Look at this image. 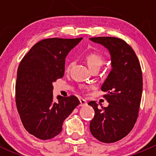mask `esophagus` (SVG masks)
Wrapping results in <instances>:
<instances>
[{
    "label": "esophagus",
    "instance_id": "34e87169",
    "mask_svg": "<svg viewBox=\"0 0 156 156\" xmlns=\"http://www.w3.org/2000/svg\"><path fill=\"white\" fill-rule=\"evenodd\" d=\"M87 105V101L84 99H80V106H85Z\"/></svg>",
    "mask_w": 156,
    "mask_h": 156
}]
</instances>
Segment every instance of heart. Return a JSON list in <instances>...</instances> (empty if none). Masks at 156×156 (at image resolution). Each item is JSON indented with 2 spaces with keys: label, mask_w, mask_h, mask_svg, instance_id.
Returning <instances> with one entry per match:
<instances>
[{
  "label": "heart",
  "mask_w": 156,
  "mask_h": 156,
  "mask_svg": "<svg viewBox=\"0 0 156 156\" xmlns=\"http://www.w3.org/2000/svg\"><path fill=\"white\" fill-rule=\"evenodd\" d=\"M84 59H85L88 67L90 69L94 68L100 69L105 61L103 55L97 53V52H90L87 54H86ZM70 66L71 65L69 64V67H70Z\"/></svg>",
  "instance_id": "b5f03b06"
}]
</instances>
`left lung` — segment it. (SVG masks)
Listing matches in <instances>:
<instances>
[{
	"label": "left lung",
	"instance_id": "1",
	"mask_svg": "<svg viewBox=\"0 0 156 156\" xmlns=\"http://www.w3.org/2000/svg\"><path fill=\"white\" fill-rule=\"evenodd\" d=\"M90 40L107 48L112 60V70L101 87L109 104L100 108L95 101L88 103L95 112L90 130L100 142L111 144L127 136L136 123L143 92L142 70L135 52L122 39L97 37Z\"/></svg>",
	"mask_w": 156,
	"mask_h": 156
}]
</instances>
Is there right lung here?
Masks as SVG:
<instances>
[{
  "label": "right lung",
  "instance_id": "1",
  "mask_svg": "<svg viewBox=\"0 0 156 156\" xmlns=\"http://www.w3.org/2000/svg\"><path fill=\"white\" fill-rule=\"evenodd\" d=\"M82 37L44 39L23 58L17 71L16 103L23 125L31 134L49 140L62 131L64 120L80 104L75 96L53 100V83L63 77L66 57Z\"/></svg>",
  "mask_w": 156,
  "mask_h": 156
}]
</instances>
